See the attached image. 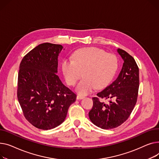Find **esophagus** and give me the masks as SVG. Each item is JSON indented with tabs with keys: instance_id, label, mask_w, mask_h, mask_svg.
I'll return each instance as SVG.
<instances>
[{
	"instance_id": "esophagus-1",
	"label": "esophagus",
	"mask_w": 159,
	"mask_h": 159,
	"mask_svg": "<svg viewBox=\"0 0 159 159\" xmlns=\"http://www.w3.org/2000/svg\"><path fill=\"white\" fill-rule=\"evenodd\" d=\"M83 98H85V96L80 95V94H78L77 95V99H82Z\"/></svg>"
}]
</instances>
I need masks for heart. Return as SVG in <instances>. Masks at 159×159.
I'll list each match as a JSON object with an SVG mask.
<instances>
[{
  "label": "heart",
  "mask_w": 159,
  "mask_h": 159,
  "mask_svg": "<svg viewBox=\"0 0 159 159\" xmlns=\"http://www.w3.org/2000/svg\"><path fill=\"white\" fill-rule=\"evenodd\" d=\"M118 67L116 56L94 47L78 49L74 52L72 60L65 59L62 63L64 78L69 85H75L83 73L84 78L76 87V91L82 96L90 94L96 88L107 87Z\"/></svg>",
  "instance_id": "obj_1"
}]
</instances>
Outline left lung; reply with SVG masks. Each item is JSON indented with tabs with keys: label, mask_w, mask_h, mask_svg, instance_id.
<instances>
[{
	"label": "left lung",
	"mask_w": 159,
	"mask_h": 159,
	"mask_svg": "<svg viewBox=\"0 0 159 159\" xmlns=\"http://www.w3.org/2000/svg\"><path fill=\"white\" fill-rule=\"evenodd\" d=\"M117 52L124 63L117 78L92 98L93 107L89 116L92 122L102 129H111L128 119L137 102L139 87V67L134 58L125 51ZM112 100L107 104L99 98ZM114 100L112 101V99Z\"/></svg>",
	"instance_id": "8db88e82"
}]
</instances>
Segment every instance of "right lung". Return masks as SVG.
<instances>
[{
  "instance_id": "obj_1",
  "label": "right lung",
  "mask_w": 159,
  "mask_h": 159,
  "mask_svg": "<svg viewBox=\"0 0 159 159\" xmlns=\"http://www.w3.org/2000/svg\"><path fill=\"white\" fill-rule=\"evenodd\" d=\"M63 46L43 43L22 58L18 76L17 98L25 118L48 130L61 125L76 95L58 76V57Z\"/></svg>"
}]
</instances>
